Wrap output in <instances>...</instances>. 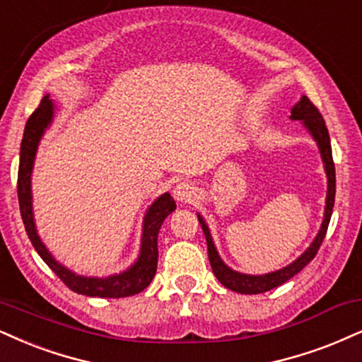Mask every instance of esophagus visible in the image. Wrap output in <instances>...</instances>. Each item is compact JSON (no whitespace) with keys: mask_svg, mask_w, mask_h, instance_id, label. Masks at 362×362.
<instances>
[{"mask_svg":"<svg viewBox=\"0 0 362 362\" xmlns=\"http://www.w3.org/2000/svg\"><path fill=\"white\" fill-rule=\"evenodd\" d=\"M173 194H174V198H176V202L191 203L196 198V188L191 185V182L182 181V182H177V185L174 186Z\"/></svg>","mask_w":362,"mask_h":362,"instance_id":"34e87169","label":"esophagus"}]
</instances>
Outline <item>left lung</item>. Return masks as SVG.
I'll return each mask as SVG.
<instances>
[{
	"instance_id": "left-lung-1",
	"label": "left lung",
	"mask_w": 362,
	"mask_h": 362,
	"mask_svg": "<svg viewBox=\"0 0 362 362\" xmlns=\"http://www.w3.org/2000/svg\"><path fill=\"white\" fill-rule=\"evenodd\" d=\"M290 119L302 120L304 127L310 132V136L314 137V141L317 142L319 146L320 158H322L325 174H327V196H325L322 225H320L319 233L314 238V242L310 243V247L307 248L296 262H292L290 265L284 267V269L270 272V274H265V275H248V274H240V272L231 270L228 265H225V262H223L220 255H218L215 243H213L211 233H209L206 221L203 220L202 215H198V220L202 223L203 233L206 236L208 258H209V263H211L213 274L216 275V279L220 280L221 285H225L226 288L233 290V292L252 296V293L269 292V290L285 284L287 280H290L293 275H297L298 272L304 269L312 258L317 255L320 245L324 242V236L327 233V226H329V221H331L332 208H334V198H336V168H334V160H332V147H331V139H329V131L327 127H325V122L322 115L319 112V109L312 104L309 97L305 95H302V99L292 107V110H290Z\"/></svg>"
}]
</instances>
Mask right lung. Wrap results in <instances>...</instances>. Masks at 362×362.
I'll return each instance as SVG.
<instances>
[{
    "mask_svg": "<svg viewBox=\"0 0 362 362\" xmlns=\"http://www.w3.org/2000/svg\"><path fill=\"white\" fill-rule=\"evenodd\" d=\"M53 115H55V104L50 100V95H45L37 110L30 115L25 126L23 141H21L20 168H18V202H20V211L25 223L26 235H28L30 242L37 250L38 255L43 258V262L74 292L88 297L107 298L136 296L154 279L156 269H158V235L160 225L168 215H171L176 209V203H174L171 194L164 193L147 208L144 221H142L139 257L127 270L105 276V279H99V276L77 275L62 263H58L40 240L33 220V204H31V171H33L35 156H37L40 139L45 134V129L52 124Z\"/></svg>",
    "mask_w": 362,
    "mask_h": 362,
    "instance_id": "obj_1",
    "label": "right lung"
}]
</instances>
